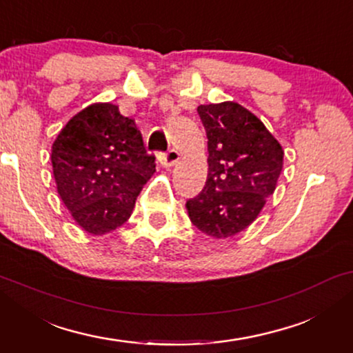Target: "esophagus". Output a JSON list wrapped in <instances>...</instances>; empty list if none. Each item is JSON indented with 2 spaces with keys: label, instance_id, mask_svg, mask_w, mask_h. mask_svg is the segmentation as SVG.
<instances>
[{
  "label": "esophagus",
  "instance_id": "1",
  "mask_svg": "<svg viewBox=\"0 0 353 353\" xmlns=\"http://www.w3.org/2000/svg\"><path fill=\"white\" fill-rule=\"evenodd\" d=\"M178 159H180V152H178L176 149H168L167 152L159 154V162H161L163 167H172Z\"/></svg>",
  "mask_w": 353,
  "mask_h": 353
}]
</instances>
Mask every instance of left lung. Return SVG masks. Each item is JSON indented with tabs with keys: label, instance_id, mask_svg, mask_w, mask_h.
Instances as JSON below:
<instances>
[{
	"label": "left lung",
	"instance_id": "8db88e82",
	"mask_svg": "<svg viewBox=\"0 0 353 353\" xmlns=\"http://www.w3.org/2000/svg\"><path fill=\"white\" fill-rule=\"evenodd\" d=\"M207 133L209 173L204 190L186 202L192 225L214 238L248 228L273 194L283 170V148L238 103L197 108Z\"/></svg>",
	"mask_w": 353,
	"mask_h": 353
}]
</instances>
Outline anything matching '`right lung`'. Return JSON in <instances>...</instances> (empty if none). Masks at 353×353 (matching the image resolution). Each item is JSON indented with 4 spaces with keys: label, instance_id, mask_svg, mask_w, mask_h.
<instances>
[{
    "label": "right lung",
    "instance_id": "1",
    "mask_svg": "<svg viewBox=\"0 0 353 353\" xmlns=\"http://www.w3.org/2000/svg\"><path fill=\"white\" fill-rule=\"evenodd\" d=\"M51 162L62 202L91 234L122 226L156 172V157L144 149L134 120L109 103L91 104L67 122Z\"/></svg>",
    "mask_w": 353,
    "mask_h": 353
}]
</instances>
